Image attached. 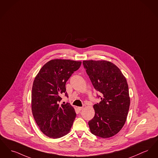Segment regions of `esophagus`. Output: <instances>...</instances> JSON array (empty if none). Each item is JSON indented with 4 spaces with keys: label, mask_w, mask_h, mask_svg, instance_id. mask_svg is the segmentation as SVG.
<instances>
[{
    "label": "esophagus",
    "mask_w": 158,
    "mask_h": 158,
    "mask_svg": "<svg viewBox=\"0 0 158 158\" xmlns=\"http://www.w3.org/2000/svg\"><path fill=\"white\" fill-rule=\"evenodd\" d=\"M83 109H84L83 107H77V109H78V110L79 111H81Z\"/></svg>",
    "instance_id": "esophagus-1"
}]
</instances>
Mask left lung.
<instances>
[{
    "instance_id": "left-lung-1",
    "label": "left lung",
    "mask_w": 158,
    "mask_h": 158,
    "mask_svg": "<svg viewBox=\"0 0 158 158\" xmlns=\"http://www.w3.org/2000/svg\"><path fill=\"white\" fill-rule=\"evenodd\" d=\"M83 64L94 88L102 94V101L94 105L95 116L88 122L90 131L95 135L110 138L121 131L128 116L130 98L127 79L110 61L85 60Z\"/></svg>"
}]
</instances>
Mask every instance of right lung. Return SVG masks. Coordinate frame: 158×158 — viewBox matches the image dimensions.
Returning <instances> with one entry per match:
<instances>
[{
	"label": "right lung",
	"instance_id": "add662e5",
	"mask_svg": "<svg viewBox=\"0 0 158 158\" xmlns=\"http://www.w3.org/2000/svg\"><path fill=\"white\" fill-rule=\"evenodd\" d=\"M81 61L54 59L40 69L33 81L31 91V110L40 131L48 137L58 139L67 134L76 114L69 104L60 102L66 93L65 84Z\"/></svg>",
	"mask_w": 158,
	"mask_h": 158
}]
</instances>
